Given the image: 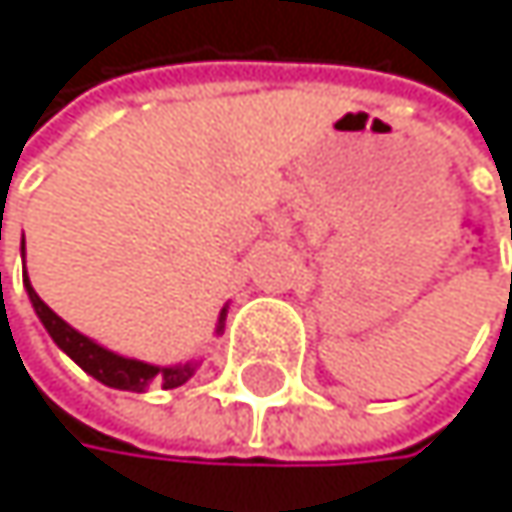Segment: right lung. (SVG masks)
Listing matches in <instances>:
<instances>
[{"mask_svg": "<svg viewBox=\"0 0 512 512\" xmlns=\"http://www.w3.org/2000/svg\"><path fill=\"white\" fill-rule=\"evenodd\" d=\"M23 284H27V293H30V302L39 314V320L45 323L48 336L57 342V348H63L75 363H79L88 375H94L97 381L109 388H118V391H146L149 385H158L164 391L170 388H180L192 378L195 366L186 363V366H149V363H140V360H127V357H118L106 348H100L97 342H91L88 336H82L79 329H72L66 320H60L42 299L39 293L30 287L27 280V271H23ZM222 320H225V311L219 314V329H222Z\"/></svg>", "mask_w": 512, "mask_h": 512, "instance_id": "right-lung-1", "label": "right lung"}]
</instances>
